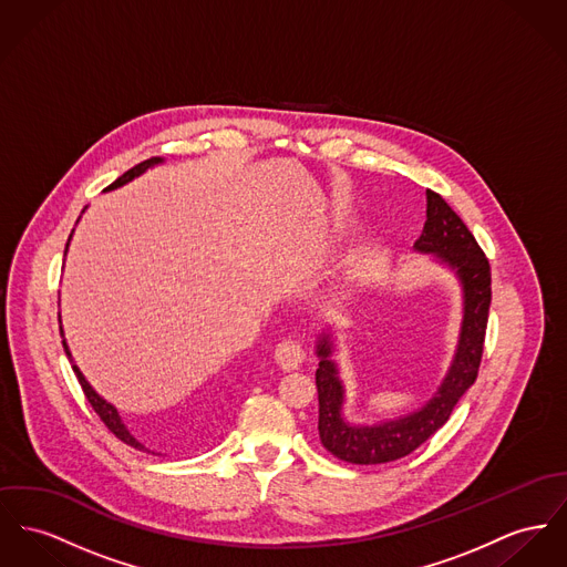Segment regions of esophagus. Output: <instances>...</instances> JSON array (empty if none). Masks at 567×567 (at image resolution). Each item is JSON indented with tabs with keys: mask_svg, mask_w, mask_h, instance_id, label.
<instances>
[{
	"mask_svg": "<svg viewBox=\"0 0 567 567\" xmlns=\"http://www.w3.org/2000/svg\"><path fill=\"white\" fill-rule=\"evenodd\" d=\"M302 359H305V350H302L301 341L284 340L277 343L275 348V361L284 372H292L301 368Z\"/></svg>",
	"mask_w": 567,
	"mask_h": 567,
	"instance_id": "1",
	"label": "esophagus"
}]
</instances>
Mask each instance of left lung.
<instances>
[{"label": "left lung", "mask_w": 567, "mask_h": 567, "mask_svg": "<svg viewBox=\"0 0 567 567\" xmlns=\"http://www.w3.org/2000/svg\"><path fill=\"white\" fill-rule=\"evenodd\" d=\"M425 206L427 219L415 243V251L432 256L434 262L450 268L462 290V322L452 363L434 395L416 411L357 425L343 416L346 384L340 377V365L333 359L338 350L333 331L327 329L318 333V432L324 450L350 464H382L415 452L445 425L457 400L477 378L491 309V265L468 227L439 193L425 190Z\"/></svg>", "instance_id": "1"}]
</instances>
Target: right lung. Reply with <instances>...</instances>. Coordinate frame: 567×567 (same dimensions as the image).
<instances>
[{
    "label": "right lung",
    "mask_w": 567,
    "mask_h": 567,
    "mask_svg": "<svg viewBox=\"0 0 567 567\" xmlns=\"http://www.w3.org/2000/svg\"><path fill=\"white\" fill-rule=\"evenodd\" d=\"M165 158H161V156H154V158H148V161H144V163H140V165H135L133 169H128L126 174H122L115 183H112L110 187L105 190H115L120 189V187H124V185H128L131 181H135V178H140L142 174H146L148 169L152 167H156V165H161ZM75 231V229H73ZM71 238H73V234L69 236V243H66V251H69V245H71ZM66 251H64V256H66ZM60 333H62V343H64V352H66V357H69V361L73 363V372L76 374V380H79V384H81V389H83V393H85V398H87V402L92 404V409L96 411V415L103 419V423L114 432L115 436L122 441V443H126V445H131V447H135V450H140V452H152L148 445H144L135 434H131V430L126 427V423L122 421V416L117 413V409H115L114 404L110 402V400H105L101 393H96V389L85 380V377L81 374V370L76 368L75 361H73V352H71V348H69V343H66V338H64V329H62V324H60Z\"/></svg>",
    "instance_id": "1"
}]
</instances>
